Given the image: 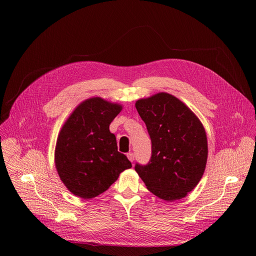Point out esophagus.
Wrapping results in <instances>:
<instances>
[{
    "mask_svg": "<svg viewBox=\"0 0 256 256\" xmlns=\"http://www.w3.org/2000/svg\"><path fill=\"white\" fill-rule=\"evenodd\" d=\"M126 156H128V160H130V162L132 163V162H134V160H135V154H134L132 152H128Z\"/></svg>",
    "mask_w": 256,
    "mask_h": 256,
    "instance_id": "esophagus-1",
    "label": "esophagus"
}]
</instances>
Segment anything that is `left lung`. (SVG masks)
Listing matches in <instances>:
<instances>
[{"instance_id":"1","label":"left lung","mask_w":256,"mask_h":256,"mask_svg":"<svg viewBox=\"0 0 256 256\" xmlns=\"http://www.w3.org/2000/svg\"><path fill=\"white\" fill-rule=\"evenodd\" d=\"M152 139L150 163L135 170L147 189L166 201L188 195L202 178L208 160L206 130L195 113L167 92L136 102Z\"/></svg>"}]
</instances>
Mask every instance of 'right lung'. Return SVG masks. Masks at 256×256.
Listing matches in <instances>:
<instances>
[{
  "mask_svg": "<svg viewBox=\"0 0 256 256\" xmlns=\"http://www.w3.org/2000/svg\"><path fill=\"white\" fill-rule=\"evenodd\" d=\"M122 106L96 96L78 104L62 126L56 142L59 178L74 195L91 199L109 189L119 174L130 169L128 158L117 150L113 119Z\"/></svg>",
  "mask_w": 256,
  "mask_h": 256,
  "instance_id": "obj_1",
  "label": "right lung"
}]
</instances>
